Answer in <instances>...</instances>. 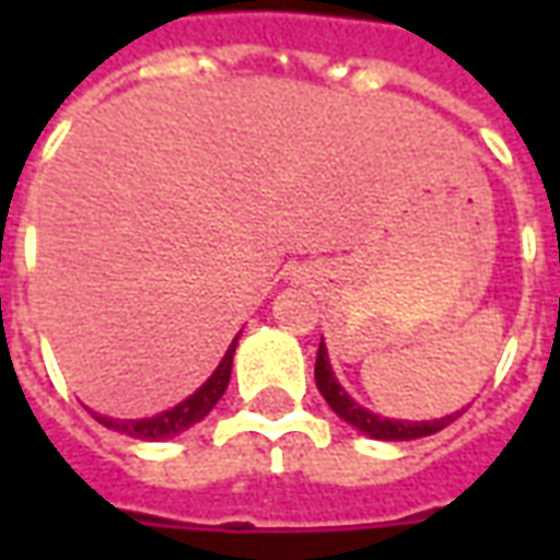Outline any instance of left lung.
Returning a JSON list of instances; mask_svg holds the SVG:
<instances>
[{"label": "left lung", "instance_id": "8db88e82", "mask_svg": "<svg viewBox=\"0 0 560 560\" xmlns=\"http://www.w3.org/2000/svg\"><path fill=\"white\" fill-rule=\"evenodd\" d=\"M315 384L320 389V396L327 399V405L332 411L339 413L341 420L353 425L357 432L369 434V438H375V441H417V438H425V434H434L446 429L450 422L456 420L458 413H446L441 420H422V422H411V420H389V417H381V413H372L363 405H357V401L345 393L339 381H336V372H332V365H329V353L327 345L320 339L317 345V363H315Z\"/></svg>", "mask_w": 560, "mask_h": 560}]
</instances>
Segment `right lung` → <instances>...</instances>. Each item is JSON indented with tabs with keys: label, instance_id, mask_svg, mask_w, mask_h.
<instances>
[{
	"label": "right lung",
	"instance_id": "1",
	"mask_svg": "<svg viewBox=\"0 0 560 560\" xmlns=\"http://www.w3.org/2000/svg\"><path fill=\"white\" fill-rule=\"evenodd\" d=\"M236 341L240 336L231 341V348L224 351L221 363L215 365V372L207 377V384L200 389H195L188 399H183L179 405H173L171 411H161L155 417H143V420H114V417H102V413H92L95 420L114 429V432H122L128 438H138V441H164V438H173V434L191 429L195 422H200L207 417L219 399L224 396V389L231 384V365H233V351H236Z\"/></svg>",
	"mask_w": 560,
	"mask_h": 560
}]
</instances>
